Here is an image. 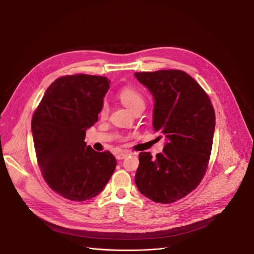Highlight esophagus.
Listing matches in <instances>:
<instances>
[{
  "label": "esophagus",
  "instance_id": "esophagus-1",
  "mask_svg": "<svg viewBox=\"0 0 254 254\" xmlns=\"http://www.w3.org/2000/svg\"><path fill=\"white\" fill-rule=\"evenodd\" d=\"M127 155H129V152H120V153H117L116 155H115V157H116V159H118V160H121V159H124V158H126Z\"/></svg>",
  "mask_w": 254,
  "mask_h": 254
}]
</instances>
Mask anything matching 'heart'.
I'll return each mask as SVG.
<instances>
[{"instance_id": "heart-1", "label": "heart", "mask_w": 254, "mask_h": 254, "mask_svg": "<svg viewBox=\"0 0 254 254\" xmlns=\"http://www.w3.org/2000/svg\"><path fill=\"white\" fill-rule=\"evenodd\" d=\"M121 102L128 108L131 112L139 106H145V99L141 93L131 87H125L117 94ZM108 108L107 105H103L100 110V116L105 117L107 115Z\"/></svg>"}]
</instances>
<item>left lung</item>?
Instances as JSON below:
<instances>
[{"label":"left lung","mask_w":254,"mask_h":254,"mask_svg":"<svg viewBox=\"0 0 254 254\" xmlns=\"http://www.w3.org/2000/svg\"><path fill=\"white\" fill-rule=\"evenodd\" d=\"M154 99L153 127L165 137L161 153L139 154L138 190L156 203H173L193 191L209 160L215 114L199 83L182 70L136 72Z\"/></svg>","instance_id":"1"}]
</instances>
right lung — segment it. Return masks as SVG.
Listing matches in <instances>:
<instances>
[{"label":"right lung","mask_w":254,"mask_h":254,"mask_svg":"<svg viewBox=\"0 0 254 254\" xmlns=\"http://www.w3.org/2000/svg\"><path fill=\"white\" fill-rule=\"evenodd\" d=\"M110 80L75 74L57 78L33 113L31 132L43 177L55 192L72 201L94 198L111 178L116 159L84 142L98 122Z\"/></svg>","instance_id":"obj_1"}]
</instances>
